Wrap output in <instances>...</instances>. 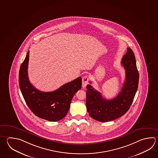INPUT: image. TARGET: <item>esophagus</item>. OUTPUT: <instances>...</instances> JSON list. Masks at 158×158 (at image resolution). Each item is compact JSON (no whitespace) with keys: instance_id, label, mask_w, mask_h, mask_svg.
<instances>
[{"instance_id":"1","label":"esophagus","mask_w":158,"mask_h":158,"mask_svg":"<svg viewBox=\"0 0 158 158\" xmlns=\"http://www.w3.org/2000/svg\"><path fill=\"white\" fill-rule=\"evenodd\" d=\"M88 81H89V77L88 75L84 76L83 79H82V87L84 88H85L86 85L88 84Z\"/></svg>"}]
</instances>
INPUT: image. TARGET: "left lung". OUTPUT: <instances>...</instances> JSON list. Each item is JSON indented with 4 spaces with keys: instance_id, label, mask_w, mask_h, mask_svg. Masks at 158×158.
<instances>
[{
    "instance_id": "left-lung-1",
    "label": "left lung",
    "mask_w": 158,
    "mask_h": 158,
    "mask_svg": "<svg viewBox=\"0 0 158 158\" xmlns=\"http://www.w3.org/2000/svg\"><path fill=\"white\" fill-rule=\"evenodd\" d=\"M127 49L121 61L126 70L125 82L116 97L105 99L90 84L86 85V110L90 116L99 122L110 121L124 115L130 107L137 92L139 74L135 57L130 48Z\"/></svg>"
}]
</instances>
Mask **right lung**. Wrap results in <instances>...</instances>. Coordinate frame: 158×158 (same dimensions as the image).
I'll use <instances>...</instances> for the list:
<instances>
[{
	"instance_id": "right-lung-1",
	"label": "right lung",
	"mask_w": 158,
	"mask_h": 158,
	"mask_svg": "<svg viewBox=\"0 0 158 158\" xmlns=\"http://www.w3.org/2000/svg\"><path fill=\"white\" fill-rule=\"evenodd\" d=\"M29 54L28 51L19 72V85L24 101L36 116L54 122L63 119L68 112L73 96L81 88V77L52 92H41L33 86L28 79Z\"/></svg>"
}]
</instances>
